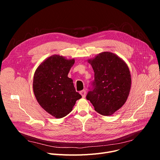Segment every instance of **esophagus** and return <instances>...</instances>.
<instances>
[{
  "label": "esophagus",
  "mask_w": 160,
  "mask_h": 160,
  "mask_svg": "<svg viewBox=\"0 0 160 160\" xmlns=\"http://www.w3.org/2000/svg\"><path fill=\"white\" fill-rule=\"evenodd\" d=\"M80 95H82V97L83 98H85V97H86V90H82V91H81L80 92Z\"/></svg>",
  "instance_id": "34e87169"
}]
</instances>
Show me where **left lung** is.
<instances>
[{"label": "left lung", "instance_id": "8db88e82", "mask_svg": "<svg viewBox=\"0 0 160 160\" xmlns=\"http://www.w3.org/2000/svg\"><path fill=\"white\" fill-rule=\"evenodd\" d=\"M88 62L95 72V88L86 98L97 112L104 116L113 115L127 102L131 88L128 66L122 58L111 52H102Z\"/></svg>", "mask_w": 160, "mask_h": 160}]
</instances>
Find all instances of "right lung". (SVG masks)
Returning a JSON list of instances; mask_svg holds the SVG:
<instances>
[{
    "mask_svg": "<svg viewBox=\"0 0 160 160\" xmlns=\"http://www.w3.org/2000/svg\"><path fill=\"white\" fill-rule=\"evenodd\" d=\"M74 59L54 54L46 58L36 69L33 91L41 108L55 118L68 115L82 96L76 91L68 73Z\"/></svg>",
    "mask_w": 160,
    "mask_h": 160,
    "instance_id": "right-lung-1",
    "label": "right lung"
}]
</instances>
